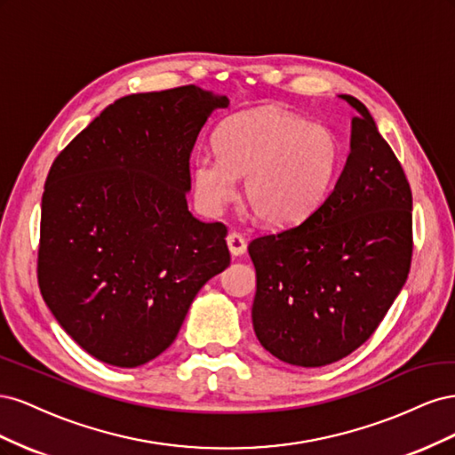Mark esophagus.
Segmentation results:
<instances>
[{"label": "esophagus", "instance_id": "1", "mask_svg": "<svg viewBox=\"0 0 455 455\" xmlns=\"http://www.w3.org/2000/svg\"><path fill=\"white\" fill-rule=\"evenodd\" d=\"M226 241H228V246H229V252L233 256H243L246 252V241H244L241 233H235V231L229 233Z\"/></svg>", "mask_w": 455, "mask_h": 455}]
</instances>
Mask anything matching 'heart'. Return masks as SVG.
<instances>
[{"label":"heart","instance_id":"b5f03b06","mask_svg":"<svg viewBox=\"0 0 455 455\" xmlns=\"http://www.w3.org/2000/svg\"><path fill=\"white\" fill-rule=\"evenodd\" d=\"M214 148L216 156L199 154L194 159L201 209L218 216L235 196L233 178H243V199L271 228L307 220L328 197L341 164L332 131L273 106L224 121Z\"/></svg>","mask_w":455,"mask_h":455}]
</instances>
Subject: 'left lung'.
Returning <instances> with one entry per match:
<instances>
[{"instance_id":"1","label":"left lung","mask_w":455,"mask_h":455,"mask_svg":"<svg viewBox=\"0 0 455 455\" xmlns=\"http://www.w3.org/2000/svg\"><path fill=\"white\" fill-rule=\"evenodd\" d=\"M351 151L334 189L306 222L249 244L252 324L279 361L316 368L376 332L411 264V191L376 121L355 96Z\"/></svg>"}]
</instances>
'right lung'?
Wrapping results in <instances>:
<instances>
[{"label": "right lung", "mask_w": 455, "mask_h": 455, "mask_svg": "<svg viewBox=\"0 0 455 455\" xmlns=\"http://www.w3.org/2000/svg\"><path fill=\"white\" fill-rule=\"evenodd\" d=\"M228 96L196 85L129 94L68 144L41 199L37 283L94 359L154 361L203 284L229 266L224 224L188 211L189 156Z\"/></svg>", "instance_id": "add662e5"}]
</instances>
